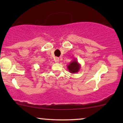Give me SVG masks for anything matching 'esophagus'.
Segmentation results:
<instances>
[{"instance_id": "34e87169", "label": "esophagus", "mask_w": 123, "mask_h": 123, "mask_svg": "<svg viewBox=\"0 0 123 123\" xmlns=\"http://www.w3.org/2000/svg\"><path fill=\"white\" fill-rule=\"evenodd\" d=\"M55 62H56V63H59V58H55Z\"/></svg>"}]
</instances>
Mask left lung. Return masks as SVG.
<instances>
[{"mask_svg":"<svg viewBox=\"0 0 123 123\" xmlns=\"http://www.w3.org/2000/svg\"><path fill=\"white\" fill-rule=\"evenodd\" d=\"M67 68L70 73L74 74L78 73L80 71V64L78 63L77 59H74L67 65Z\"/></svg>","mask_w":123,"mask_h":123,"instance_id":"1","label":"left lung"}]
</instances>
